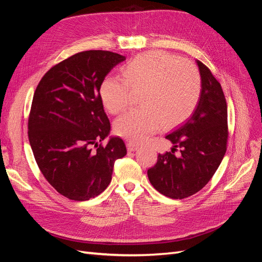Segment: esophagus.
Listing matches in <instances>:
<instances>
[{
  "label": "esophagus",
  "instance_id": "34e87169",
  "mask_svg": "<svg viewBox=\"0 0 262 262\" xmlns=\"http://www.w3.org/2000/svg\"><path fill=\"white\" fill-rule=\"evenodd\" d=\"M139 148V144L136 143V142H128V149L130 150V152H133V150H137Z\"/></svg>",
  "mask_w": 262,
  "mask_h": 262
}]
</instances>
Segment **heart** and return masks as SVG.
Returning a JSON list of instances; mask_svg holds the SVG:
<instances>
[{
	"mask_svg": "<svg viewBox=\"0 0 262 262\" xmlns=\"http://www.w3.org/2000/svg\"><path fill=\"white\" fill-rule=\"evenodd\" d=\"M122 78L107 76L100 84V98L109 113L128 107L131 90L141 92L143 107L125 113L115 123L118 136L139 142L161 124L175 125L193 113L200 100L202 80L191 61L161 51L137 55L121 69Z\"/></svg>",
	"mask_w": 262,
	"mask_h": 262,
	"instance_id": "b5f03b06",
	"label": "heart"
}]
</instances>
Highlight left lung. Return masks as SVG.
<instances>
[{
  "label": "left lung",
  "instance_id": "1",
  "mask_svg": "<svg viewBox=\"0 0 262 262\" xmlns=\"http://www.w3.org/2000/svg\"><path fill=\"white\" fill-rule=\"evenodd\" d=\"M195 62L202 80L200 100L193 114L166 136L173 144L171 152L158 154L157 163L147 170L152 186L171 199L200 191L226 152L227 105L223 90L211 71L199 60ZM177 147L180 153L175 155Z\"/></svg>",
  "mask_w": 262,
  "mask_h": 262
}]
</instances>
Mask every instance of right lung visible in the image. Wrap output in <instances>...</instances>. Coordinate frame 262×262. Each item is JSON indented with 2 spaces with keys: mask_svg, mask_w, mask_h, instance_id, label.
I'll list each match as a JSON object with an SVG mask.
<instances>
[{
  "mask_svg": "<svg viewBox=\"0 0 262 262\" xmlns=\"http://www.w3.org/2000/svg\"><path fill=\"white\" fill-rule=\"evenodd\" d=\"M124 55L90 50L51 68L39 82L28 119V138L39 169L59 193L74 201L108 187L124 142L110 137L100 84Z\"/></svg>",
  "mask_w": 262,
  "mask_h": 262,
  "instance_id": "1",
  "label": "right lung"
}]
</instances>
